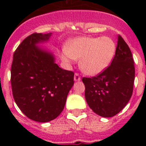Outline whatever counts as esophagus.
<instances>
[{
    "mask_svg": "<svg viewBox=\"0 0 146 146\" xmlns=\"http://www.w3.org/2000/svg\"><path fill=\"white\" fill-rule=\"evenodd\" d=\"M74 80L75 82H77V81H80L81 80L80 76L79 75V74H77V73H75L74 74Z\"/></svg>",
    "mask_w": 146,
    "mask_h": 146,
    "instance_id": "1",
    "label": "esophagus"
}]
</instances>
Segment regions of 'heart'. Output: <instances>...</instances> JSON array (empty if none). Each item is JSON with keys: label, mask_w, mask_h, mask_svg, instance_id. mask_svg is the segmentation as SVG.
Segmentation results:
<instances>
[{"label": "heart", "mask_w": 146, "mask_h": 146, "mask_svg": "<svg viewBox=\"0 0 146 146\" xmlns=\"http://www.w3.org/2000/svg\"><path fill=\"white\" fill-rule=\"evenodd\" d=\"M116 52V44L110 37H77L67 42L60 58L65 63L80 59V67L85 74L96 76L111 64Z\"/></svg>", "instance_id": "1"}]
</instances>
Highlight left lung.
<instances>
[{
	"label": "left lung",
	"mask_w": 146,
	"mask_h": 146,
	"mask_svg": "<svg viewBox=\"0 0 146 146\" xmlns=\"http://www.w3.org/2000/svg\"><path fill=\"white\" fill-rule=\"evenodd\" d=\"M135 66L131 52L118 35L115 55L108 69L96 77H83L85 97L96 114L113 117L124 108L133 91Z\"/></svg>",
	"instance_id": "8db88e82"
}]
</instances>
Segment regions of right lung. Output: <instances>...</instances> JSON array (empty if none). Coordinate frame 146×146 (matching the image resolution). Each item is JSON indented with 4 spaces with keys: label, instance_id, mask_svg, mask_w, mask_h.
I'll return each mask as SVG.
<instances>
[{
    "label": "right lung",
    "instance_id": "1",
    "mask_svg": "<svg viewBox=\"0 0 146 146\" xmlns=\"http://www.w3.org/2000/svg\"><path fill=\"white\" fill-rule=\"evenodd\" d=\"M51 36L34 33L25 38L15 50L11 69L17 105L28 118L42 123L61 113L74 85V72L60 68L54 54L38 45Z\"/></svg>",
    "mask_w": 146,
    "mask_h": 146
}]
</instances>
